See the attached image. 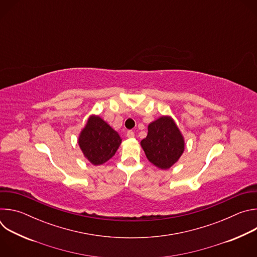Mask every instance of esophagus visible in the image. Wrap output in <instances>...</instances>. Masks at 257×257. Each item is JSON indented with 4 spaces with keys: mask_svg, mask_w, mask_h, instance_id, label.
<instances>
[{
    "mask_svg": "<svg viewBox=\"0 0 257 257\" xmlns=\"http://www.w3.org/2000/svg\"><path fill=\"white\" fill-rule=\"evenodd\" d=\"M127 137H129V138H133V137H134V132H133L132 130L127 131Z\"/></svg>",
    "mask_w": 257,
    "mask_h": 257,
    "instance_id": "34e87169",
    "label": "esophagus"
}]
</instances>
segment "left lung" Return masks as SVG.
Returning <instances> with one entry per match:
<instances>
[{"label":"left lung","mask_w":257,"mask_h":257,"mask_svg":"<svg viewBox=\"0 0 257 257\" xmlns=\"http://www.w3.org/2000/svg\"><path fill=\"white\" fill-rule=\"evenodd\" d=\"M149 161L160 169L171 168L184 152V140L170 117H161L149 125V133L141 140Z\"/></svg>","instance_id":"obj_1"}]
</instances>
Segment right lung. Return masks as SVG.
<instances>
[{
  "label": "right lung",
  "instance_id": "obj_1",
  "mask_svg": "<svg viewBox=\"0 0 257 257\" xmlns=\"http://www.w3.org/2000/svg\"><path fill=\"white\" fill-rule=\"evenodd\" d=\"M119 134L99 117H90L79 137V145L88 161L97 166L111 159L121 144Z\"/></svg>",
  "mask_w": 257,
  "mask_h": 257
}]
</instances>
